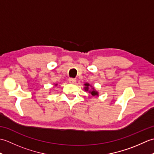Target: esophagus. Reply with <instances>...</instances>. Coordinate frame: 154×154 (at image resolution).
<instances>
[{
  "instance_id": "obj_1",
  "label": "esophagus",
  "mask_w": 154,
  "mask_h": 154,
  "mask_svg": "<svg viewBox=\"0 0 154 154\" xmlns=\"http://www.w3.org/2000/svg\"><path fill=\"white\" fill-rule=\"evenodd\" d=\"M69 82L71 84H75V83H76V80L73 79V78H70V79H69Z\"/></svg>"
}]
</instances>
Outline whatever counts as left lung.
Here are the masks:
<instances>
[{
  "instance_id": "8db88e82",
  "label": "left lung",
  "mask_w": 154,
  "mask_h": 154,
  "mask_svg": "<svg viewBox=\"0 0 154 154\" xmlns=\"http://www.w3.org/2000/svg\"><path fill=\"white\" fill-rule=\"evenodd\" d=\"M84 90L86 91V92H89L92 94L93 97H97L99 96V92L95 89V88L93 87L91 85H90L89 83H86L84 84Z\"/></svg>"
}]
</instances>
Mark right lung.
Wrapping results in <instances>:
<instances>
[{
    "instance_id": "1",
    "label": "right lung",
    "mask_w": 154,
    "mask_h": 154,
    "mask_svg": "<svg viewBox=\"0 0 154 154\" xmlns=\"http://www.w3.org/2000/svg\"><path fill=\"white\" fill-rule=\"evenodd\" d=\"M58 85V84L57 83H55V84H54V86L55 87H56V86H57Z\"/></svg>"
}]
</instances>
